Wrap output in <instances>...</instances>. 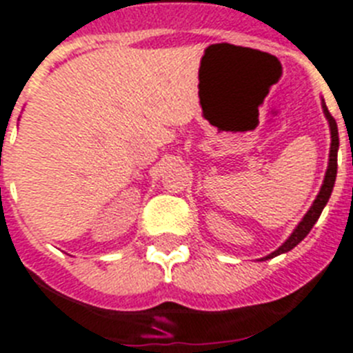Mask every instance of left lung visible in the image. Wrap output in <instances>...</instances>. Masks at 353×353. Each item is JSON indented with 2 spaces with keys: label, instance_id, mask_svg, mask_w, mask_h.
Masks as SVG:
<instances>
[{
  "label": "left lung",
  "instance_id": "obj_1",
  "mask_svg": "<svg viewBox=\"0 0 353 353\" xmlns=\"http://www.w3.org/2000/svg\"><path fill=\"white\" fill-rule=\"evenodd\" d=\"M321 108H323L325 117L329 121V128H330V152H329V167H327V172H325V179H323V185L320 188V194L316 195L314 202H312V206L309 208V211L305 213V216L300 220V223L295 228V231L291 232V236L284 241L281 247H279L275 252L268 254L266 257L263 259H272V257L279 256V254H284L288 250L295 249L296 245L300 241L304 240L305 236L309 234V231L312 229V225L316 223V220L320 219L321 211H323L325 204L329 202L330 194H332V188H334V183H336V174H338V149H339V137H338V124L334 121V117L330 115V112L327 110L325 103H321Z\"/></svg>",
  "mask_w": 353,
  "mask_h": 353
}]
</instances>
